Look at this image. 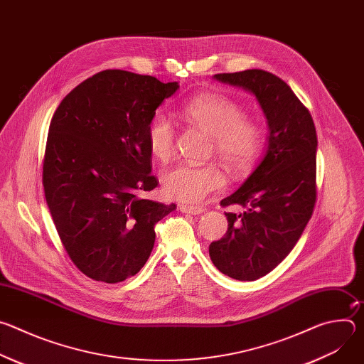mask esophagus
<instances>
[{"instance_id":"obj_1","label":"esophagus","mask_w":364,"mask_h":364,"mask_svg":"<svg viewBox=\"0 0 364 364\" xmlns=\"http://www.w3.org/2000/svg\"><path fill=\"white\" fill-rule=\"evenodd\" d=\"M180 212L183 213H188V215H201L204 212L203 207H197V205H187V204H180Z\"/></svg>"}]
</instances>
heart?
Here are the masks:
<instances>
[{
	"mask_svg": "<svg viewBox=\"0 0 364 364\" xmlns=\"http://www.w3.org/2000/svg\"><path fill=\"white\" fill-rule=\"evenodd\" d=\"M180 114L212 135L213 151L233 176L249 173L261 160L265 149V132L261 124L246 118L235 100L220 93H203L184 102ZM151 154L166 163L176 151V128L164 115H155L146 129ZM226 178L215 164L193 166L181 163L163 176V188L168 198L183 203H200L225 187Z\"/></svg>",
	"mask_w": 364,
	"mask_h": 364,
	"instance_id": "heart-1",
	"label": "heart"
}]
</instances>
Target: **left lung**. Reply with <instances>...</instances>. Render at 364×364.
Wrapping results in <instances>:
<instances>
[{"mask_svg": "<svg viewBox=\"0 0 364 364\" xmlns=\"http://www.w3.org/2000/svg\"><path fill=\"white\" fill-rule=\"evenodd\" d=\"M220 82L252 92L269 125L268 148L249 178L220 204L226 235L209 246L215 267L239 281H255L275 269L301 237L317 201V132L313 117L278 76L250 69L218 73Z\"/></svg>", "mask_w": 364, "mask_h": 364, "instance_id": "8db88e82", "label": "left lung"}]
</instances>
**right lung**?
Returning a JSON list of instances; mask_svg holds the SVG:
<instances>
[{
    "label": "right lung",
    "mask_w": 364,
    "mask_h": 364,
    "mask_svg": "<svg viewBox=\"0 0 364 364\" xmlns=\"http://www.w3.org/2000/svg\"><path fill=\"white\" fill-rule=\"evenodd\" d=\"M177 89V82L108 69L77 85L51 118L46 201L72 262L95 281L117 284L138 274L155 225L176 209L141 194L159 186L148 125Z\"/></svg>",
    "instance_id": "1"
}]
</instances>
